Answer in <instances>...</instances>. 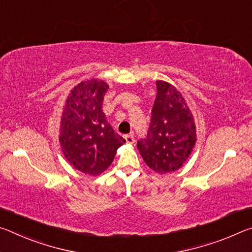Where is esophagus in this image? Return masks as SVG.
<instances>
[{"label":"esophagus","instance_id":"obj_1","mask_svg":"<svg viewBox=\"0 0 252 252\" xmlns=\"http://www.w3.org/2000/svg\"><path fill=\"white\" fill-rule=\"evenodd\" d=\"M125 139H126V143H127V144H133V143H135V138H134V136L131 135V134L125 135Z\"/></svg>","mask_w":252,"mask_h":252}]
</instances>
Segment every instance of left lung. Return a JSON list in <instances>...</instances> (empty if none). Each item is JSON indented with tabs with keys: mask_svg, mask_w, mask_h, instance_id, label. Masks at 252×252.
<instances>
[{
	"mask_svg": "<svg viewBox=\"0 0 252 252\" xmlns=\"http://www.w3.org/2000/svg\"><path fill=\"white\" fill-rule=\"evenodd\" d=\"M150 128L137 148L145 163L159 174L182 166L196 142L194 119L184 97L168 82L156 81Z\"/></svg>",
	"mask_w": 252,
	"mask_h": 252,
	"instance_id": "1",
	"label": "left lung"
}]
</instances>
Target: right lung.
Wrapping results in <instances>:
<instances>
[{
    "instance_id": "right-lung-1",
    "label": "right lung",
    "mask_w": 252,
    "mask_h": 252,
    "mask_svg": "<svg viewBox=\"0 0 252 252\" xmlns=\"http://www.w3.org/2000/svg\"><path fill=\"white\" fill-rule=\"evenodd\" d=\"M107 90L108 85L101 80L80 82L69 94L61 118V150L69 163L86 174L98 175L107 170L126 142L102 113Z\"/></svg>"
}]
</instances>
